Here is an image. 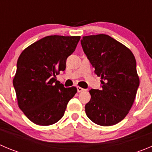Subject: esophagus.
Returning a JSON list of instances; mask_svg holds the SVG:
<instances>
[{"label": "esophagus", "instance_id": "34e87169", "mask_svg": "<svg viewBox=\"0 0 152 152\" xmlns=\"http://www.w3.org/2000/svg\"><path fill=\"white\" fill-rule=\"evenodd\" d=\"M76 88H77V91L78 92H82V91H85L84 88L79 87V86H77V87H76Z\"/></svg>", "mask_w": 152, "mask_h": 152}]
</instances>
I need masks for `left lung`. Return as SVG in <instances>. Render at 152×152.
Segmentation results:
<instances>
[{
  "label": "left lung",
  "mask_w": 152,
  "mask_h": 152,
  "mask_svg": "<svg viewBox=\"0 0 152 152\" xmlns=\"http://www.w3.org/2000/svg\"><path fill=\"white\" fill-rule=\"evenodd\" d=\"M81 44L94 73L101 76V89H91L86 113L94 123L111 126L128 114L140 79L131 51L106 34L83 37Z\"/></svg>",
  "instance_id": "left-lung-1"
}]
</instances>
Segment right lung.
<instances>
[{
    "instance_id": "right-lung-1",
    "label": "right lung",
    "mask_w": 152,
    "mask_h": 152,
    "mask_svg": "<svg viewBox=\"0 0 152 152\" xmlns=\"http://www.w3.org/2000/svg\"><path fill=\"white\" fill-rule=\"evenodd\" d=\"M79 39V36L45 37L18 57L12 83L19 108L34 124L48 126L58 121L77 92L76 87L64 88L55 78L65 69Z\"/></svg>"
}]
</instances>
